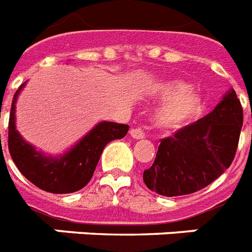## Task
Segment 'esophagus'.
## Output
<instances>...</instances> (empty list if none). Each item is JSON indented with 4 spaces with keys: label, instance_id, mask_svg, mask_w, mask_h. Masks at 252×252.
Here are the masks:
<instances>
[{
    "label": "esophagus",
    "instance_id": "1",
    "mask_svg": "<svg viewBox=\"0 0 252 252\" xmlns=\"http://www.w3.org/2000/svg\"><path fill=\"white\" fill-rule=\"evenodd\" d=\"M130 135L134 139H143L144 138V132L140 128H131L130 130Z\"/></svg>",
    "mask_w": 252,
    "mask_h": 252
}]
</instances>
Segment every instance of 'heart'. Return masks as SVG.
Here are the masks:
<instances>
[{
  "label": "heart",
  "instance_id": "obj_1",
  "mask_svg": "<svg viewBox=\"0 0 252 252\" xmlns=\"http://www.w3.org/2000/svg\"><path fill=\"white\" fill-rule=\"evenodd\" d=\"M156 96L168 101L156 112L154 122L161 130H177L196 120L204 110L202 94L191 91V84L183 80H168L158 84Z\"/></svg>",
  "mask_w": 252,
  "mask_h": 252
}]
</instances>
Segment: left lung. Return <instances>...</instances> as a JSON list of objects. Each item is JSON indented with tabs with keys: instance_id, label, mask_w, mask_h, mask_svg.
Wrapping results in <instances>:
<instances>
[{
	"instance_id": "8db88e82",
	"label": "left lung",
	"mask_w": 252,
	"mask_h": 252,
	"mask_svg": "<svg viewBox=\"0 0 252 252\" xmlns=\"http://www.w3.org/2000/svg\"><path fill=\"white\" fill-rule=\"evenodd\" d=\"M242 124V105L230 90L211 113L161 139L154 164L143 173L146 186L181 196L211 185L234 160Z\"/></svg>"
}]
</instances>
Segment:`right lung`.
Instances as JSON below:
<instances>
[{
  "instance_id": "obj_1",
  "label": "right lung",
  "mask_w": 252,
  "mask_h": 252,
  "mask_svg": "<svg viewBox=\"0 0 252 252\" xmlns=\"http://www.w3.org/2000/svg\"><path fill=\"white\" fill-rule=\"evenodd\" d=\"M24 84L14 94L10 110L7 144L11 158L19 172L41 190L53 194H70L83 189L94 176L102 150L112 140L124 138L128 126L104 121L62 156H45L23 140L15 130V102Z\"/></svg>"
}]
</instances>
